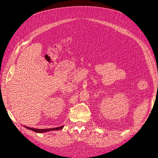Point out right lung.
I'll return each instance as SVG.
<instances>
[{
  "instance_id": "1",
  "label": "right lung",
  "mask_w": 158,
  "mask_h": 158,
  "mask_svg": "<svg viewBox=\"0 0 158 158\" xmlns=\"http://www.w3.org/2000/svg\"><path fill=\"white\" fill-rule=\"evenodd\" d=\"M26 129H28L29 130H31L32 131H35L36 132H38V133H42V132H46L48 131H56V130H61L63 128V126L61 127H58L56 128H51V129H35V128H31L29 127L24 126Z\"/></svg>"
}]
</instances>
